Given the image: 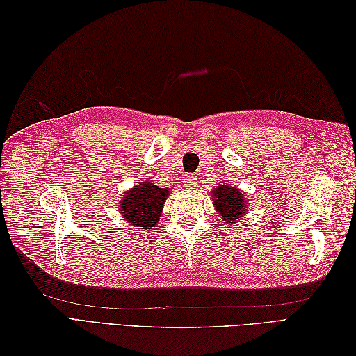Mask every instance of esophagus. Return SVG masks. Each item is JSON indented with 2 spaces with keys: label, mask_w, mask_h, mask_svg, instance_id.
<instances>
[{
  "label": "esophagus",
  "mask_w": 356,
  "mask_h": 356,
  "mask_svg": "<svg viewBox=\"0 0 356 356\" xmlns=\"http://www.w3.org/2000/svg\"><path fill=\"white\" fill-rule=\"evenodd\" d=\"M182 182H184V187H187V188L197 187V181L193 175H186L184 179H182Z\"/></svg>",
  "instance_id": "esophagus-1"
}]
</instances>
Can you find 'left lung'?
<instances>
[{
	"mask_svg": "<svg viewBox=\"0 0 356 356\" xmlns=\"http://www.w3.org/2000/svg\"><path fill=\"white\" fill-rule=\"evenodd\" d=\"M225 184V182H224ZM215 209L221 215L224 222H238L246 213V199L242 191L236 187L221 186L212 191Z\"/></svg>",
	"mask_w": 356,
	"mask_h": 356,
	"instance_id": "left-lung-1",
	"label": "left lung"
}]
</instances>
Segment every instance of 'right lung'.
<instances>
[{
  "label": "right lung",
  "instance_id": "add662e5",
  "mask_svg": "<svg viewBox=\"0 0 356 356\" xmlns=\"http://www.w3.org/2000/svg\"><path fill=\"white\" fill-rule=\"evenodd\" d=\"M169 191L168 187L161 188L148 181L139 182V186L124 191L123 199L120 200V211L124 220L135 227H156Z\"/></svg>",
  "mask_w": 356,
  "mask_h": 356
}]
</instances>
